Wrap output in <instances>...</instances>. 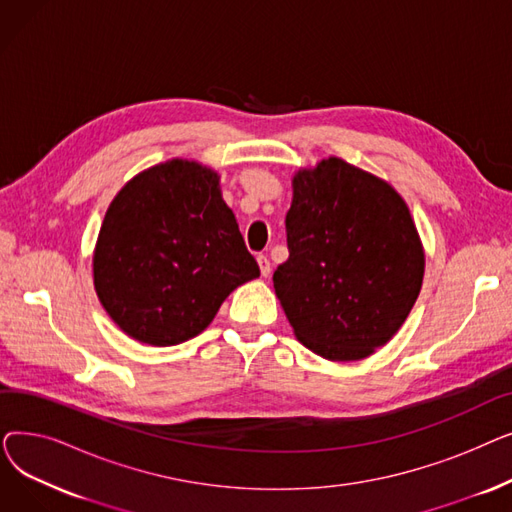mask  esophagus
<instances>
[{
    "instance_id": "1",
    "label": "esophagus",
    "mask_w": 512,
    "mask_h": 512,
    "mask_svg": "<svg viewBox=\"0 0 512 512\" xmlns=\"http://www.w3.org/2000/svg\"><path fill=\"white\" fill-rule=\"evenodd\" d=\"M257 263H259V270H261L263 278L272 274V263H270V259H267V255H257Z\"/></svg>"
}]
</instances>
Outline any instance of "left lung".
Here are the masks:
<instances>
[{"label":"left lung","mask_w":512,"mask_h":512,"mask_svg":"<svg viewBox=\"0 0 512 512\" xmlns=\"http://www.w3.org/2000/svg\"><path fill=\"white\" fill-rule=\"evenodd\" d=\"M288 259L274 288L297 338L319 357L357 361L407 319L423 282V249L394 188L344 159L292 180Z\"/></svg>","instance_id":"obj_1"}]
</instances>
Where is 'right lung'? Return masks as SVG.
Returning <instances> with one entry per match:
<instances>
[{
  "mask_svg": "<svg viewBox=\"0 0 512 512\" xmlns=\"http://www.w3.org/2000/svg\"><path fill=\"white\" fill-rule=\"evenodd\" d=\"M257 276L218 174L184 159L122 188L93 257L103 309L130 338L153 346L201 334L228 294Z\"/></svg>",
  "mask_w": 512,
  "mask_h": 512,
  "instance_id": "obj_1",
  "label": "right lung"
}]
</instances>
